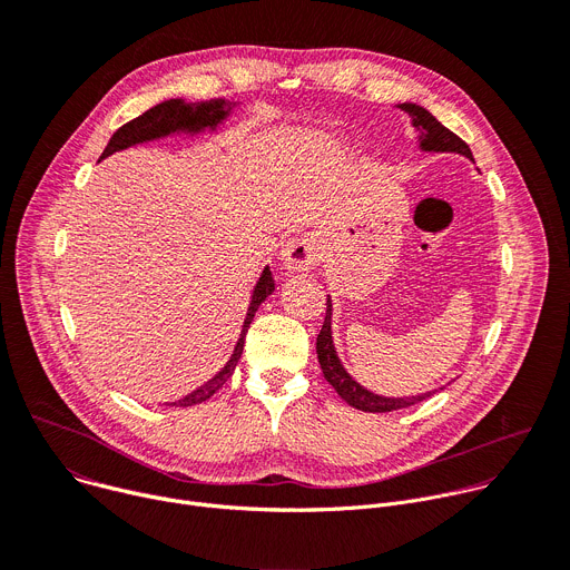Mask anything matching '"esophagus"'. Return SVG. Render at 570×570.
<instances>
[{
    "label": "esophagus",
    "instance_id": "esophagus-1",
    "mask_svg": "<svg viewBox=\"0 0 570 570\" xmlns=\"http://www.w3.org/2000/svg\"><path fill=\"white\" fill-rule=\"evenodd\" d=\"M322 259L320 240L313 234H299L282 248V262L288 273H308Z\"/></svg>",
    "mask_w": 570,
    "mask_h": 570
}]
</instances>
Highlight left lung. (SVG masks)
<instances>
[{"instance_id":"8db88e82","label":"left lung","mask_w":570,"mask_h":570,"mask_svg":"<svg viewBox=\"0 0 570 570\" xmlns=\"http://www.w3.org/2000/svg\"><path fill=\"white\" fill-rule=\"evenodd\" d=\"M399 108L413 117V126L420 130L422 150L460 153V155L473 159L469 146L455 132H451L446 126H442L426 108H422L417 104H399ZM315 352H317V361H320L324 379L334 385V390L341 394V399H345L352 409H358L363 413H392L399 409H409V405H415L435 392L433 390V392H424V394H415V396H381V394L365 390L361 383H356L343 367V363L336 354V347H334L332 297L330 295H327V315H324V324L317 334Z\"/></svg>"}]
</instances>
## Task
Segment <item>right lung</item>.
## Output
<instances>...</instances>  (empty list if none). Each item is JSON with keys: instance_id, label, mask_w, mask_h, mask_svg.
Returning a JSON list of instances; mask_svg holds the SVG:
<instances>
[{"instance_id": "obj_1", "label": "right lung", "mask_w": 570, "mask_h": 570, "mask_svg": "<svg viewBox=\"0 0 570 570\" xmlns=\"http://www.w3.org/2000/svg\"><path fill=\"white\" fill-rule=\"evenodd\" d=\"M234 104L232 101H225V99H209V101H198V104H187L183 99H169V101H161L157 104L155 108L146 110L144 115H139L137 119L124 124L108 141L106 150L101 153L99 159L117 153V150H124L128 146H135V144H141V141H150V139H159V137H167L171 132H200L205 128H216L223 119H227V115L232 112ZM275 291V282H273V275H271V268L266 266L257 286H255V293H253V299H250V306H248V313H246V322H243V330H240V336L236 341V347H234V354L229 356V361L225 363V367L214 376L209 379L205 385L196 387L194 392H189L187 396L174 401V403H167V405H176V409H187V405H196V403H203L207 401L214 392H218L223 387V383L232 376L240 354H243V343H246V334H248V327L250 322L257 313V308L262 306V302Z\"/></svg>"}]
</instances>
